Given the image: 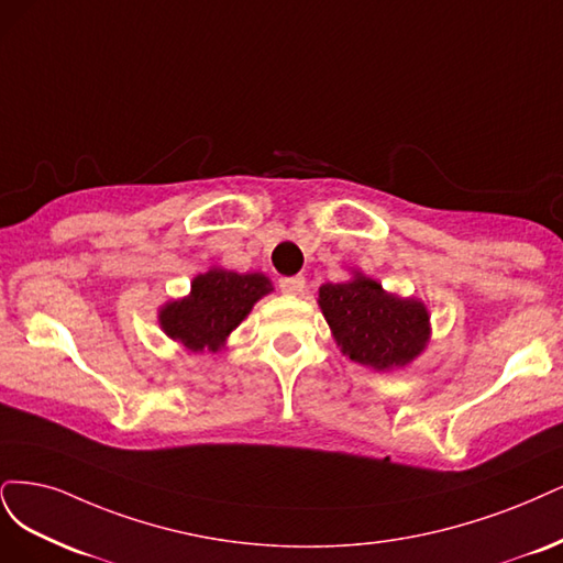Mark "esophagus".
Instances as JSON below:
<instances>
[{
	"label": "esophagus",
	"instance_id": "obj_1",
	"mask_svg": "<svg viewBox=\"0 0 563 563\" xmlns=\"http://www.w3.org/2000/svg\"><path fill=\"white\" fill-rule=\"evenodd\" d=\"M303 287H306V280L301 276H292V278H283L280 280V289H283L285 295L297 297V295L303 292Z\"/></svg>",
	"mask_w": 563,
	"mask_h": 563
}]
</instances>
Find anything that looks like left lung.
I'll use <instances>...</instances> for the list:
<instances>
[{"label":"left lung","mask_w":563,"mask_h":563,"mask_svg":"<svg viewBox=\"0 0 563 563\" xmlns=\"http://www.w3.org/2000/svg\"><path fill=\"white\" fill-rule=\"evenodd\" d=\"M318 306L339 351L376 372L409 367L432 334L421 299L386 292L378 280L353 271L346 283H324Z\"/></svg>","instance_id":"obj_1"}]
</instances>
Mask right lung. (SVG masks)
<instances>
[{"instance_id":"1","label":"right lung","mask_w":563,"mask_h":563,"mask_svg":"<svg viewBox=\"0 0 563 563\" xmlns=\"http://www.w3.org/2000/svg\"><path fill=\"white\" fill-rule=\"evenodd\" d=\"M274 292L264 274H235L210 266L191 280L187 297L158 306V328L191 353H220L229 334L250 316L252 306Z\"/></svg>"}]
</instances>
